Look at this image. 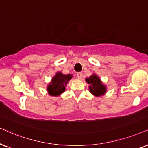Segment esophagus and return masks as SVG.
Instances as JSON below:
<instances>
[{"instance_id":"obj_1","label":"esophagus","mask_w":148,"mask_h":148,"mask_svg":"<svg viewBox=\"0 0 148 148\" xmlns=\"http://www.w3.org/2000/svg\"><path fill=\"white\" fill-rule=\"evenodd\" d=\"M76 76H77V77L79 78V79H81L82 74L81 72H78L77 74H76Z\"/></svg>"}]
</instances>
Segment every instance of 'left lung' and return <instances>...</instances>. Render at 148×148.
Here are the masks:
<instances>
[{"instance_id":"obj_1","label":"left lung","mask_w":148,"mask_h":148,"mask_svg":"<svg viewBox=\"0 0 148 148\" xmlns=\"http://www.w3.org/2000/svg\"><path fill=\"white\" fill-rule=\"evenodd\" d=\"M85 80L89 84L88 89L90 92L94 96L99 97L106 93L107 87L96 74L94 73L88 78H86Z\"/></svg>"}]
</instances>
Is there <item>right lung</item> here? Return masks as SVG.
Here are the masks:
<instances>
[{"mask_svg": "<svg viewBox=\"0 0 148 148\" xmlns=\"http://www.w3.org/2000/svg\"><path fill=\"white\" fill-rule=\"evenodd\" d=\"M72 74H64L58 72L51 79L50 83L47 85V90L51 96L58 97L66 90L68 82L72 78Z\"/></svg>", "mask_w": 148, "mask_h": 148, "instance_id": "1", "label": "right lung"}]
</instances>
